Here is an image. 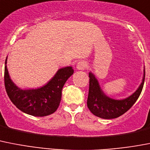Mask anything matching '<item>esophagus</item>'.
I'll return each mask as SVG.
<instances>
[{"mask_svg": "<svg viewBox=\"0 0 150 150\" xmlns=\"http://www.w3.org/2000/svg\"><path fill=\"white\" fill-rule=\"evenodd\" d=\"M86 67H87V64L86 62H84V61H80V62L77 64V65H76V68H77V70H85Z\"/></svg>", "mask_w": 150, "mask_h": 150, "instance_id": "1", "label": "esophagus"}]
</instances>
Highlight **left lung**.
Segmentation results:
<instances>
[{
	"label": "left lung",
	"instance_id": "obj_1",
	"mask_svg": "<svg viewBox=\"0 0 150 150\" xmlns=\"http://www.w3.org/2000/svg\"><path fill=\"white\" fill-rule=\"evenodd\" d=\"M89 88L87 98V106L94 115L104 119L118 117L127 112L136 102L142 89L145 80V70L141 84L137 90L130 96L122 100H115L107 96L101 89L97 79L93 73H89Z\"/></svg>",
	"mask_w": 150,
	"mask_h": 150
}]
</instances>
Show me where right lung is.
<instances>
[{
	"instance_id": "obj_1",
	"label": "right lung",
	"mask_w": 150,
	"mask_h": 150,
	"mask_svg": "<svg viewBox=\"0 0 150 150\" xmlns=\"http://www.w3.org/2000/svg\"><path fill=\"white\" fill-rule=\"evenodd\" d=\"M73 74L72 67H64L57 70L54 76L44 86L24 90L18 88L13 83L9 76L7 65H5V89L11 102L20 111L33 116L44 117L54 113L57 109L61 102L63 86Z\"/></svg>"
}]
</instances>
